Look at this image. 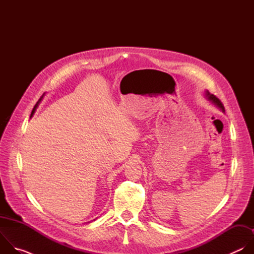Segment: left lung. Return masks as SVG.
<instances>
[{"label":"left lung","instance_id":"8db88e82","mask_svg":"<svg viewBox=\"0 0 254 254\" xmlns=\"http://www.w3.org/2000/svg\"><path fill=\"white\" fill-rule=\"evenodd\" d=\"M206 97L208 98V100H210V101H212L216 106H218L220 110L224 113L225 111H224V106H223V104H222V102L219 100V98H217L214 94H211L208 90L206 91Z\"/></svg>","mask_w":254,"mask_h":254}]
</instances>
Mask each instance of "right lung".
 Here are the masks:
<instances>
[{"instance_id":"1","label":"right lung","mask_w":254,"mask_h":254,"mask_svg":"<svg viewBox=\"0 0 254 254\" xmlns=\"http://www.w3.org/2000/svg\"><path fill=\"white\" fill-rule=\"evenodd\" d=\"M44 94H45V93H44ZM44 94H43V95H42V96H41V97H40V99H39V100H38V102H37V103H36V105H35V106H34V108H33V111H32V114H31V117H32V116H33V115H34V113H35V111H36V108H37V107H38V104H39V103H40V101H41V100H42V98H43V96H44Z\"/></svg>"}]
</instances>
